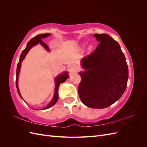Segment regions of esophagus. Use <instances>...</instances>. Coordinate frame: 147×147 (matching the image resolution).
Masks as SVG:
<instances>
[{
    "mask_svg": "<svg viewBox=\"0 0 147 147\" xmlns=\"http://www.w3.org/2000/svg\"><path fill=\"white\" fill-rule=\"evenodd\" d=\"M68 70L71 73H76L80 70V68L77 65L75 64H72L70 65L68 67Z\"/></svg>",
    "mask_w": 147,
    "mask_h": 147,
    "instance_id": "34e87169",
    "label": "esophagus"
}]
</instances>
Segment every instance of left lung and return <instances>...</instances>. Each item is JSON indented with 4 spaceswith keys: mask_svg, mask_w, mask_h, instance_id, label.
Returning a JSON list of instances; mask_svg holds the SVG:
<instances>
[{
    "mask_svg": "<svg viewBox=\"0 0 147 147\" xmlns=\"http://www.w3.org/2000/svg\"><path fill=\"white\" fill-rule=\"evenodd\" d=\"M99 42L95 50L82 60L85 69L78 94L83 104L92 109H104L117 102L126 90L128 67L119 43L109 35H94Z\"/></svg>",
    "mask_w": 147,
    "mask_h": 147,
    "instance_id": "8db88e82",
    "label": "left lung"
}]
</instances>
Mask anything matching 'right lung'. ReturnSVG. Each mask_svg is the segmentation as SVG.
Wrapping results in <instances>:
<instances>
[{"mask_svg": "<svg viewBox=\"0 0 147 147\" xmlns=\"http://www.w3.org/2000/svg\"><path fill=\"white\" fill-rule=\"evenodd\" d=\"M49 35H50V34H39L37 35V36H35V37L32 38V39L30 40L28 43L27 44V46H26V48L22 52L21 55L20 56V61H19V63H18V65H17V69H16V88H17V91L18 92V94L20 95V96L22 98V97L20 94V90H19V88L18 86V77H19V74H20V68H21V63L22 61H23V59H24L25 56L27 55V53L29 52V51L30 50V49L32 48L33 46L35 45H37L38 43H40L41 45L45 48L47 50L50 51V48L49 47L46 45V44L44 43L42 40V38H45ZM69 77V75L67 74V72H65L64 73H63V74H61L59 76H57L56 78H55V83H56V86H55V94H54V97H53V98L52 99V100L51 101V102L48 105H47V106H46L45 108L42 110H45V109H49L51 107H52L53 105H54L56 103V102L58 100V89H59V84L62 83L64 82ZM23 99V98H22Z\"/></svg>", "mask_w": 147, "mask_h": 147, "instance_id": "1", "label": "right lung"}]
</instances>
